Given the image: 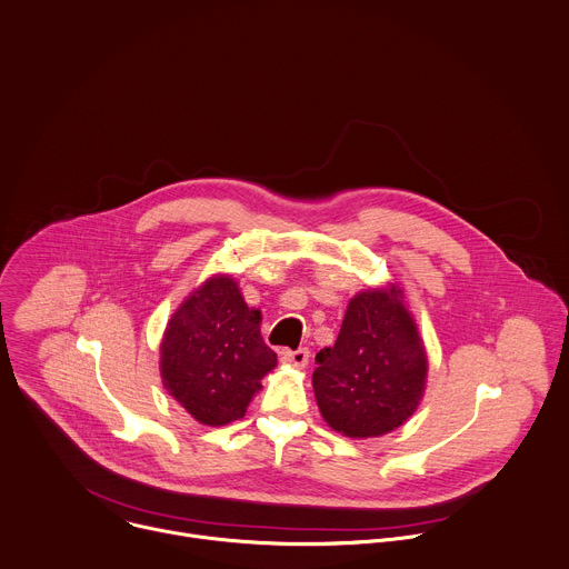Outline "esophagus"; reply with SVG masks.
Listing matches in <instances>:
<instances>
[{
  "instance_id": "34e87169",
  "label": "esophagus",
  "mask_w": 569,
  "mask_h": 569,
  "mask_svg": "<svg viewBox=\"0 0 569 569\" xmlns=\"http://www.w3.org/2000/svg\"><path fill=\"white\" fill-rule=\"evenodd\" d=\"M281 361L290 363L295 368H306L310 361V350L308 348H297V350H283Z\"/></svg>"
}]
</instances>
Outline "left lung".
<instances>
[{
    "label": "left lung",
    "instance_id": "1",
    "mask_svg": "<svg viewBox=\"0 0 569 569\" xmlns=\"http://www.w3.org/2000/svg\"><path fill=\"white\" fill-rule=\"evenodd\" d=\"M312 389L330 429L377 438L402 427L427 385V352L398 286L355 295L335 346L315 357Z\"/></svg>",
    "mask_w": 569,
    "mask_h": 569
}]
</instances>
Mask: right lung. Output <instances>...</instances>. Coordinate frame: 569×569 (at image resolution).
<instances>
[{
	"instance_id": "add662e5",
	"label": "right lung",
	"mask_w": 569,
	"mask_h": 569,
	"mask_svg": "<svg viewBox=\"0 0 569 569\" xmlns=\"http://www.w3.org/2000/svg\"><path fill=\"white\" fill-rule=\"evenodd\" d=\"M277 355L261 337V312L237 281L210 277L171 315L160 341L167 393L197 422L223 427L246 416Z\"/></svg>"
}]
</instances>
